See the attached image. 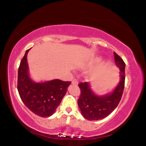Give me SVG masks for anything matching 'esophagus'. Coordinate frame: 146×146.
<instances>
[{
	"instance_id": "esophagus-1",
	"label": "esophagus",
	"mask_w": 146,
	"mask_h": 146,
	"mask_svg": "<svg viewBox=\"0 0 146 146\" xmlns=\"http://www.w3.org/2000/svg\"><path fill=\"white\" fill-rule=\"evenodd\" d=\"M72 84L75 85H78V80L77 79H73V81H72Z\"/></svg>"
}]
</instances>
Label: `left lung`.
Wrapping results in <instances>:
<instances>
[{
  "label": "left lung",
  "mask_w": 146,
  "mask_h": 146,
  "mask_svg": "<svg viewBox=\"0 0 146 146\" xmlns=\"http://www.w3.org/2000/svg\"><path fill=\"white\" fill-rule=\"evenodd\" d=\"M115 64L120 70L121 80L110 94L98 96L92 91L88 82L79 84L81 90L78 104L83 117L90 121L105 118L116 108L121 100L125 85V62L114 52Z\"/></svg>",
  "instance_id": "1"
}]
</instances>
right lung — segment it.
Instances as JSON below:
<instances>
[{"label": "right lung", "mask_w": 146, "mask_h": 146, "mask_svg": "<svg viewBox=\"0 0 146 146\" xmlns=\"http://www.w3.org/2000/svg\"><path fill=\"white\" fill-rule=\"evenodd\" d=\"M30 49V48H29ZM27 50L18 72V90L22 101L29 109L42 117L51 116L60 105L71 82L53 80L36 83L29 76Z\"/></svg>", "instance_id": "add662e5"}]
</instances>
